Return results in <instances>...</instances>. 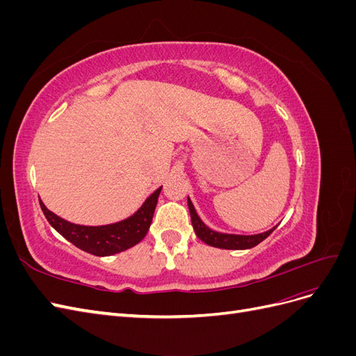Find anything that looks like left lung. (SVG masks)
I'll return each instance as SVG.
<instances>
[{"instance_id":"left-lung-1","label":"left lung","mask_w":356,"mask_h":356,"mask_svg":"<svg viewBox=\"0 0 356 356\" xmlns=\"http://www.w3.org/2000/svg\"><path fill=\"white\" fill-rule=\"evenodd\" d=\"M188 203V209H190V217H191V224L193 229L196 232L197 238L204 242L207 245L215 246V248H221V250H250V248H254L260 242H263L268 234H270L276 227L267 230L264 233H258V234H229V233H221V232H215L209 229L207 224H204L200 217L197 215L195 207L190 200L187 199Z\"/></svg>"}]
</instances>
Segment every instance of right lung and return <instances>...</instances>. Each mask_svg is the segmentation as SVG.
Returning <instances> with one entry per match:
<instances>
[{
  "label": "right lung",
  "instance_id": "1",
  "mask_svg": "<svg viewBox=\"0 0 356 356\" xmlns=\"http://www.w3.org/2000/svg\"><path fill=\"white\" fill-rule=\"evenodd\" d=\"M160 191L161 187H159L152 196L147 197V200L143 203V207L139 208L132 217L106 225L74 224L49 211L46 208V204L41 200L40 207L42 212H44L51 227L59 234H62L67 241H70L72 245L80 248V250L86 252L98 257H106L126 251L145 238V234L153 221V215Z\"/></svg>",
  "mask_w": 356,
  "mask_h": 356
}]
</instances>
